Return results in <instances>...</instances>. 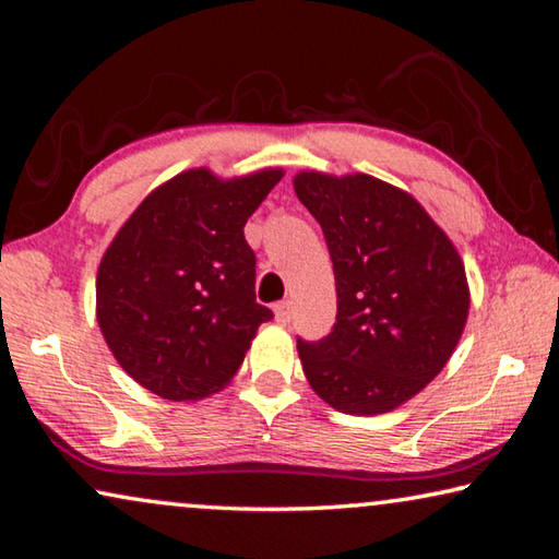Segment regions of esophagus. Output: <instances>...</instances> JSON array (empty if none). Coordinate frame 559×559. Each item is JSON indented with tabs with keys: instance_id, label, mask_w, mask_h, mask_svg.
Masks as SVG:
<instances>
[{
	"instance_id": "esophagus-1",
	"label": "esophagus",
	"mask_w": 559,
	"mask_h": 559,
	"mask_svg": "<svg viewBox=\"0 0 559 559\" xmlns=\"http://www.w3.org/2000/svg\"><path fill=\"white\" fill-rule=\"evenodd\" d=\"M273 316H276V323L288 325V320H290V306H288V302L286 300L276 302V306H273Z\"/></svg>"
}]
</instances>
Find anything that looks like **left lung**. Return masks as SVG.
Here are the masks:
<instances>
[{"instance_id": "obj_1", "label": "left lung", "mask_w": 559, "mask_h": 559, "mask_svg": "<svg viewBox=\"0 0 559 559\" xmlns=\"http://www.w3.org/2000/svg\"><path fill=\"white\" fill-rule=\"evenodd\" d=\"M333 259L337 318L298 337L310 386L333 409L372 416L419 394L456 349L468 283L456 246L412 194L370 175L293 179Z\"/></svg>"}]
</instances>
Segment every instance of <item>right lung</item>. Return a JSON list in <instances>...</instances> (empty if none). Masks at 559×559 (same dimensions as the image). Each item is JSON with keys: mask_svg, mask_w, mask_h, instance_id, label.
I'll list each match as a JSON object with an SVG mask.
<instances>
[{"mask_svg": "<svg viewBox=\"0 0 559 559\" xmlns=\"http://www.w3.org/2000/svg\"><path fill=\"white\" fill-rule=\"evenodd\" d=\"M283 169L219 179L187 169L150 192L103 253L96 316L110 353L163 400L197 402L239 372L261 323L243 226Z\"/></svg>", "mask_w": 559, "mask_h": 559, "instance_id": "1", "label": "right lung"}]
</instances>
